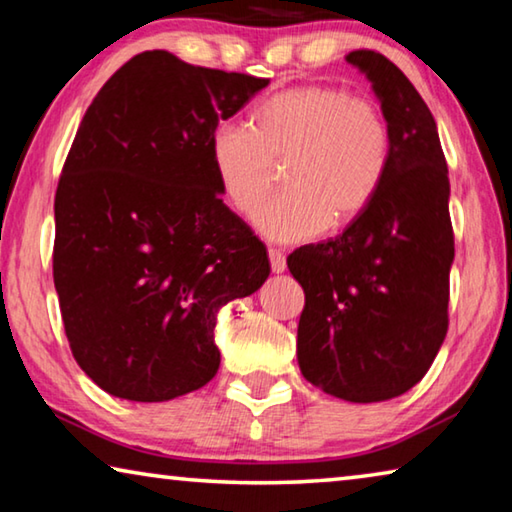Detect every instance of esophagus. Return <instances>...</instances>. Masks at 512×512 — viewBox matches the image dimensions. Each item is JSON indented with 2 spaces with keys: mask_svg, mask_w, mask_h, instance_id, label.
I'll list each match as a JSON object with an SVG mask.
<instances>
[{
  "mask_svg": "<svg viewBox=\"0 0 512 512\" xmlns=\"http://www.w3.org/2000/svg\"><path fill=\"white\" fill-rule=\"evenodd\" d=\"M268 259H271L273 273H284V271H287V257H284L282 250L268 248Z\"/></svg>",
  "mask_w": 512,
  "mask_h": 512,
  "instance_id": "esophagus-1",
  "label": "esophagus"
}]
</instances>
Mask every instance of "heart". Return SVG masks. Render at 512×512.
<instances>
[{
	"mask_svg": "<svg viewBox=\"0 0 512 512\" xmlns=\"http://www.w3.org/2000/svg\"><path fill=\"white\" fill-rule=\"evenodd\" d=\"M250 125L214 128L210 155L230 207L255 216L284 162L282 185L259 214L262 235L293 244L323 232L329 221L359 216L375 198L391 158V133L370 99L332 85H298L259 103Z\"/></svg>",
	"mask_w": 512,
	"mask_h": 512,
	"instance_id": "b5f03b06",
	"label": "heart"
}]
</instances>
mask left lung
Segmentation results:
<instances>
[{
  "label": "left lung",
  "mask_w": 512,
  "mask_h": 512,
  "mask_svg": "<svg viewBox=\"0 0 512 512\" xmlns=\"http://www.w3.org/2000/svg\"><path fill=\"white\" fill-rule=\"evenodd\" d=\"M372 83L391 133L375 198L343 235L287 259L305 291L300 372L345 402H384L427 375L447 334L454 230L449 178L431 110L386 56H345Z\"/></svg>",
  "instance_id": "obj_1"
}]
</instances>
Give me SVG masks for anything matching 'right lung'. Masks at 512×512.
<instances>
[{
    "label": "right lung",
    "mask_w": 512,
    "mask_h": 512,
    "mask_svg": "<svg viewBox=\"0 0 512 512\" xmlns=\"http://www.w3.org/2000/svg\"><path fill=\"white\" fill-rule=\"evenodd\" d=\"M266 85L153 49L85 112L56 189L54 284L74 359L106 393L167 402L205 386L216 311L271 273L210 155L219 121Z\"/></svg>",
    "instance_id": "obj_1"
}]
</instances>
